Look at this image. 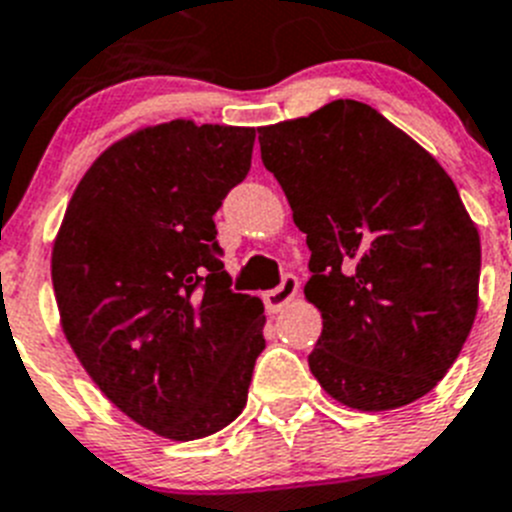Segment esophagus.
<instances>
[{
	"mask_svg": "<svg viewBox=\"0 0 512 512\" xmlns=\"http://www.w3.org/2000/svg\"><path fill=\"white\" fill-rule=\"evenodd\" d=\"M296 293H299V278H296V275H286L281 281V286L265 293L262 301H265V309H268L270 314H275V311H281L283 306L291 304V301L296 299Z\"/></svg>",
	"mask_w": 512,
	"mask_h": 512,
	"instance_id": "1",
	"label": "esophagus"
}]
</instances>
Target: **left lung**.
<instances>
[{
    "label": "left lung",
    "instance_id": "8db88e82",
    "mask_svg": "<svg viewBox=\"0 0 512 512\" xmlns=\"http://www.w3.org/2000/svg\"><path fill=\"white\" fill-rule=\"evenodd\" d=\"M257 133L311 250L304 296L322 314L314 379L361 412L425 397L479 306V231L448 172L355 100Z\"/></svg>",
    "mask_w": 512,
    "mask_h": 512
}]
</instances>
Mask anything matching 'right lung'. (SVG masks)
I'll list each match as a JSON object with an SVG mask.
<instances>
[{
  "label": "right lung",
  "instance_id": "obj_1",
  "mask_svg": "<svg viewBox=\"0 0 512 512\" xmlns=\"http://www.w3.org/2000/svg\"><path fill=\"white\" fill-rule=\"evenodd\" d=\"M255 128L177 118L110 144L53 239L61 330L141 428L195 441L242 415L265 306L231 293L213 213L250 172Z\"/></svg>",
  "mask_w": 512,
  "mask_h": 512
}]
</instances>
